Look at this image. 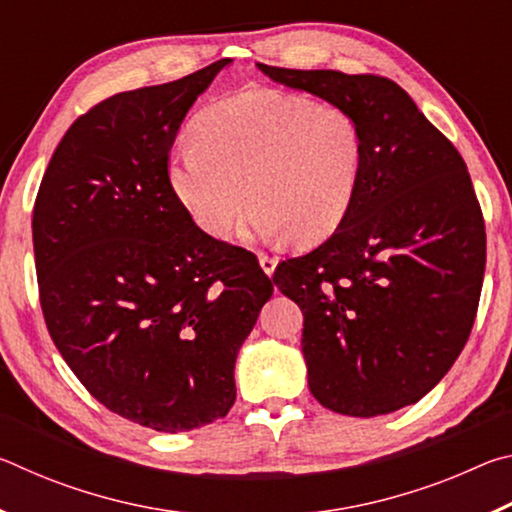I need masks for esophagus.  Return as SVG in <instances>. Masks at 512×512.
I'll list each match as a JSON object with an SVG mask.
<instances>
[{
    "label": "esophagus",
    "mask_w": 512,
    "mask_h": 512,
    "mask_svg": "<svg viewBox=\"0 0 512 512\" xmlns=\"http://www.w3.org/2000/svg\"><path fill=\"white\" fill-rule=\"evenodd\" d=\"M259 266H262V271L266 275H273L275 273V266H277V257L262 253V255H259Z\"/></svg>",
    "instance_id": "34e87169"
}]
</instances>
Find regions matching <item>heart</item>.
<instances>
[{
    "label": "heart",
    "mask_w": 512,
    "mask_h": 512,
    "mask_svg": "<svg viewBox=\"0 0 512 512\" xmlns=\"http://www.w3.org/2000/svg\"><path fill=\"white\" fill-rule=\"evenodd\" d=\"M194 142L171 153V192L205 235L316 244L339 228L363 169L361 128L348 110L298 94L248 90L207 108Z\"/></svg>",
    "instance_id": "heart-1"
}]
</instances>
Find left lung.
<instances>
[{
  "mask_svg": "<svg viewBox=\"0 0 512 512\" xmlns=\"http://www.w3.org/2000/svg\"><path fill=\"white\" fill-rule=\"evenodd\" d=\"M257 67L345 108L363 137L348 216L273 275L305 314L309 391L354 418L415 404L454 366L479 307L485 225L461 153L384 76Z\"/></svg>",
  "mask_w": 512,
  "mask_h": 512,
  "instance_id": "1",
  "label": "left lung"
}]
</instances>
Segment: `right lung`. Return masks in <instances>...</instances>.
<instances>
[{
	"instance_id": "right-lung-1",
	"label": "right lung",
	"mask_w": 512,
	"mask_h": 512,
	"mask_svg": "<svg viewBox=\"0 0 512 512\" xmlns=\"http://www.w3.org/2000/svg\"><path fill=\"white\" fill-rule=\"evenodd\" d=\"M230 58L119 92L69 126L33 207L45 323L92 397L155 431L235 404V361L273 284L257 257L198 228L171 192L169 151Z\"/></svg>"
}]
</instances>
